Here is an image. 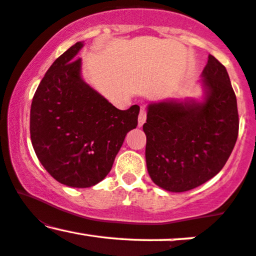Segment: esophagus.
<instances>
[{"label": "esophagus", "instance_id": "esophagus-1", "mask_svg": "<svg viewBox=\"0 0 256 256\" xmlns=\"http://www.w3.org/2000/svg\"><path fill=\"white\" fill-rule=\"evenodd\" d=\"M146 110H144V108H142L140 112V116H138V126H143V124L146 122Z\"/></svg>", "mask_w": 256, "mask_h": 256}]
</instances>
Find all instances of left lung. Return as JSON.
I'll return each instance as SVG.
<instances>
[{
	"label": "left lung",
	"instance_id": "left-lung-1",
	"mask_svg": "<svg viewBox=\"0 0 256 256\" xmlns=\"http://www.w3.org/2000/svg\"><path fill=\"white\" fill-rule=\"evenodd\" d=\"M201 77L202 101L167 100L146 108V168L167 192H188L210 180L236 144L238 112L228 71L210 55Z\"/></svg>",
	"mask_w": 256,
	"mask_h": 256
}]
</instances>
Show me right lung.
I'll use <instances>...</instances> for the list:
<instances>
[{
	"label": "right lung",
	"instance_id": "add662e5",
	"mask_svg": "<svg viewBox=\"0 0 256 256\" xmlns=\"http://www.w3.org/2000/svg\"><path fill=\"white\" fill-rule=\"evenodd\" d=\"M77 42L52 62L31 104V142L58 183L90 188L110 171L125 136L136 128L140 107L120 110L82 78Z\"/></svg>",
	"mask_w": 256,
	"mask_h": 256
}]
</instances>
